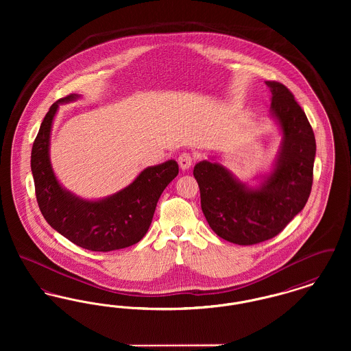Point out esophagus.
<instances>
[{
    "instance_id": "obj_1",
    "label": "esophagus",
    "mask_w": 351,
    "mask_h": 351,
    "mask_svg": "<svg viewBox=\"0 0 351 351\" xmlns=\"http://www.w3.org/2000/svg\"><path fill=\"white\" fill-rule=\"evenodd\" d=\"M178 162H179L180 168H182L183 171H185V169H188V168L192 166V163H193V156H192L189 152H182V154L179 155Z\"/></svg>"
}]
</instances>
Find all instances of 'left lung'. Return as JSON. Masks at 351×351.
<instances>
[{"label": "left lung", "mask_w": 351, "mask_h": 351, "mask_svg": "<svg viewBox=\"0 0 351 351\" xmlns=\"http://www.w3.org/2000/svg\"><path fill=\"white\" fill-rule=\"evenodd\" d=\"M271 90V114L283 142L269 176L252 189L218 163L202 160L193 168L200 188L201 209L212 230L225 241L249 246L280 233L309 199L313 183L316 139L292 92L278 82Z\"/></svg>", "instance_id": "obj_1"}]
</instances>
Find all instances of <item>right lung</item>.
I'll return each instance as SVG.
<instances>
[{
    "label": "right lung",
    "instance_id": "right-lung-1",
    "mask_svg": "<svg viewBox=\"0 0 351 351\" xmlns=\"http://www.w3.org/2000/svg\"><path fill=\"white\" fill-rule=\"evenodd\" d=\"M79 99L69 95L51 105L32 150L35 195L51 228L85 250H119L139 242L150 228L158 200L179 173L175 160L143 169L133 183L104 200L86 201L62 188L50 162V134L59 104Z\"/></svg>",
    "mask_w": 351,
    "mask_h": 351
}]
</instances>
